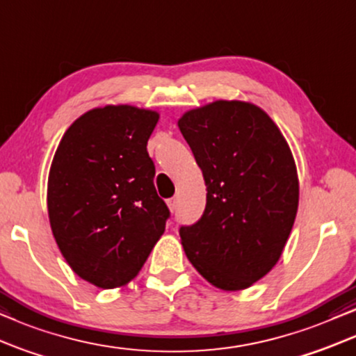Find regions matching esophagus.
Returning <instances> with one entry per match:
<instances>
[{
  "instance_id": "esophagus-1",
  "label": "esophagus",
  "mask_w": 356,
  "mask_h": 356,
  "mask_svg": "<svg viewBox=\"0 0 356 356\" xmlns=\"http://www.w3.org/2000/svg\"><path fill=\"white\" fill-rule=\"evenodd\" d=\"M168 205H169V210L174 213L175 210H177V198H169Z\"/></svg>"
}]
</instances>
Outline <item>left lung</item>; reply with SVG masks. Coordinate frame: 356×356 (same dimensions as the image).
<instances>
[{"label": "left lung", "instance_id": "left-lung-1", "mask_svg": "<svg viewBox=\"0 0 356 356\" xmlns=\"http://www.w3.org/2000/svg\"><path fill=\"white\" fill-rule=\"evenodd\" d=\"M179 129L207 186L202 218L179 229L184 250L211 285L244 290L278 262L295 222L300 186L290 146L249 102L208 104L184 113Z\"/></svg>", "mask_w": 356, "mask_h": 356}]
</instances>
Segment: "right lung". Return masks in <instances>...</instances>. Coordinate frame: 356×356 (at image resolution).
I'll return each mask as SVG.
<instances>
[{
	"label": "right lung",
	"instance_id": "add662e5",
	"mask_svg": "<svg viewBox=\"0 0 356 356\" xmlns=\"http://www.w3.org/2000/svg\"><path fill=\"white\" fill-rule=\"evenodd\" d=\"M158 118L131 106L94 108L66 130L51 163L55 241L73 272L99 288L135 278L170 216L146 149Z\"/></svg>",
	"mask_w": 356,
	"mask_h": 356
}]
</instances>
